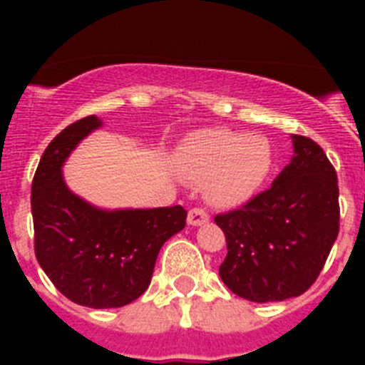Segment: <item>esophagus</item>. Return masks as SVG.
<instances>
[{"label":"esophagus","instance_id":"obj_1","mask_svg":"<svg viewBox=\"0 0 365 365\" xmlns=\"http://www.w3.org/2000/svg\"><path fill=\"white\" fill-rule=\"evenodd\" d=\"M208 222V212L205 208H191L187 214V223L189 225H200V223Z\"/></svg>","mask_w":365,"mask_h":365}]
</instances>
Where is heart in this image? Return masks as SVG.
Returning <instances> with one entry per match:
<instances>
[{
  "instance_id": "1",
  "label": "heart",
  "mask_w": 365,
  "mask_h": 365,
  "mask_svg": "<svg viewBox=\"0 0 365 365\" xmlns=\"http://www.w3.org/2000/svg\"><path fill=\"white\" fill-rule=\"evenodd\" d=\"M183 170L199 185H208L216 205L246 200L271 170V148L261 138L231 130H205L185 140L180 149Z\"/></svg>"
}]
</instances>
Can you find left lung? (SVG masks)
Instances as JSON below:
<instances>
[{"label":"left lung","instance_id":"left-lung-1","mask_svg":"<svg viewBox=\"0 0 365 365\" xmlns=\"http://www.w3.org/2000/svg\"><path fill=\"white\" fill-rule=\"evenodd\" d=\"M294 159L261 191L214 222L227 240L220 277L255 303L297 297L322 272L339 233V185L314 140L292 134Z\"/></svg>","mask_w":365,"mask_h":365}]
</instances>
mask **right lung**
<instances>
[{"label": "right lung", "mask_w": 365, "mask_h": 365, "mask_svg": "<svg viewBox=\"0 0 365 365\" xmlns=\"http://www.w3.org/2000/svg\"><path fill=\"white\" fill-rule=\"evenodd\" d=\"M83 117L54 136L31 182L34 250L54 288L91 309L125 307L148 289L160 246L185 227L182 206L106 212L66 187L60 166L98 128Z\"/></svg>", "instance_id": "1"}]
</instances>
